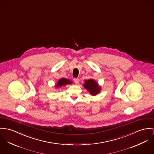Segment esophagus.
I'll list each match as a JSON object with an SVG mask.
<instances>
[{
	"instance_id": "1",
	"label": "esophagus",
	"mask_w": 154,
	"mask_h": 154,
	"mask_svg": "<svg viewBox=\"0 0 154 154\" xmlns=\"http://www.w3.org/2000/svg\"><path fill=\"white\" fill-rule=\"evenodd\" d=\"M74 82L76 84H78L80 82V80L79 79H74Z\"/></svg>"
}]
</instances>
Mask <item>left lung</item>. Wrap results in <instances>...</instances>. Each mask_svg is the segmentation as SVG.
Returning a JSON list of instances; mask_svg holds the SVG:
<instances>
[{
  "mask_svg": "<svg viewBox=\"0 0 154 154\" xmlns=\"http://www.w3.org/2000/svg\"><path fill=\"white\" fill-rule=\"evenodd\" d=\"M83 87L92 95H96L99 94L101 90V86H100L98 83L96 82L94 79L85 80Z\"/></svg>",
  "mask_w": 154,
  "mask_h": 154,
  "instance_id": "8db88e82",
  "label": "left lung"
}]
</instances>
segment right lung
Segmentation results:
<instances>
[{"label": "right lung", "instance_id": "add662e5", "mask_svg": "<svg viewBox=\"0 0 154 154\" xmlns=\"http://www.w3.org/2000/svg\"><path fill=\"white\" fill-rule=\"evenodd\" d=\"M72 83V81H70L69 79H65V78H62L61 79H60L58 80L57 83H56V85H55V87L57 88L58 87H61L63 86H65L67 84H71Z\"/></svg>", "mask_w": 154, "mask_h": 154}]
</instances>
